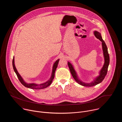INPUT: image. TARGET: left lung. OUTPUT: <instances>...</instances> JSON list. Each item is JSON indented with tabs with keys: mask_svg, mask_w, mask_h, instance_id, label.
Wrapping results in <instances>:
<instances>
[{
	"mask_svg": "<svg viewBox=\"0 0 122 122\" xmlns=\"http://www.w3.org/2000/svg\"><path fill=\"white\" fill-rule=\"evenodd\" d=\"M94 35L95 37L98 40H99L101 42H102V50L103 51V55H104V60H105V62H104V65L100 70L99 72V75L97 78H96L95 80H94L92 82L90 83H85L83 81H82L81 80H80L76 72L75 71V69H74V67L72 64L69 63V62H67L68 66L69 67V70H70V71L71 72V74L74 79V80L77 82L79 84L84 86H88V87H91V86H95L101 82L102 81L104 80V79L105 78V77L106 76L107 71H108V66L109 65L110 63V57H109V55L108 51V48L107 47L106 45V43L104 42V41L103 40L102 37L101 36V34L99 32L95 31L94 32Z\"/></svg>",
	"mask_w": 122,
	"mask_h": 122,
	"instance_id": "obj_1",
	"label": "left lung"
}]
</instances>
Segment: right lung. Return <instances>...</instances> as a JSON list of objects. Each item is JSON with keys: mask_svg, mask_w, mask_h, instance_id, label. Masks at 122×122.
Masks as SVG:
<instances>
[{"mask_svg": "<svg viewBox=\"0 0 122 122\" xmlns=\"http://www.w3.org/2000/svg\"><path fill=\"white\" fill-rule=\"evenodd\" d=\"M59 61V59H58L55 62V63H54V64L53 65V71H52V73H51V75L50 79L46 82L41 83V84H36V83H28L25 82V81L22 78V77L21 76V75L19 74V73L18 72V71H17V69L16 68V67L15 66V64H14V56H13V60H12V66H13L14 71L16 74L17 75V77H18L19 80L20 81L21 83L24 86L26 87L31 88L32 89H36V90L37 89H44V88L47 87L48 86H49L51 83L52 81H53V80H54V77H55V71H56V69L57 67Z\"/></svg>", "mask_w": 122, "mask_h": 122, "instance_id": "obj_1", "label": "right lung"}]
</instances>
